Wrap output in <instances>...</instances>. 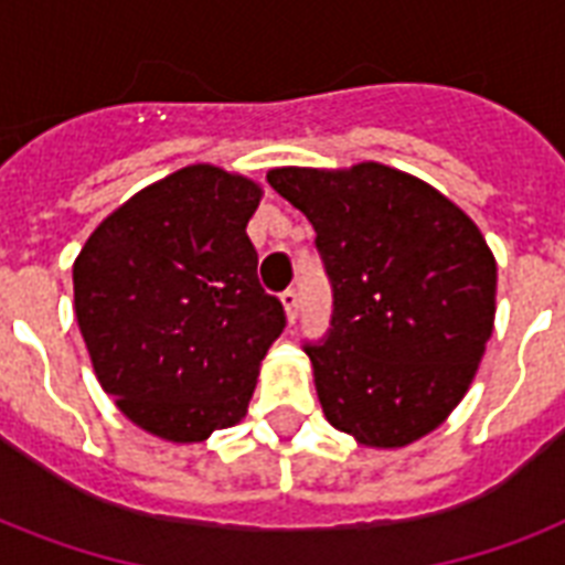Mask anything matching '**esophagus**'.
Returning <instances> with one entry per match:
<instances>
[{"label":"esophagus","mask_w":565,"mask_h":565,"mask_svg":"<svg viewBox=\"0 0 565 565\" xmlns=\"http://www.w3.org/2000/svg\"><path fill=\"white\" fill-rule=\"evenodd\" d=\"M281 305H284V310H287V319H290V326H292V322L299 319V292L292 290V287L290 290H284Z\"/></svg>","instance_id":"34e87169"}]
</instances>
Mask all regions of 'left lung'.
Segmentation results:
<instances>
[{
    "mask_svg": "<svg viewBox=\"0 0 565 565\" xmlns=\"http://www.w3.org/2000/svg\"><path fill=\"white\" fill-rule=\"evenodd\" d=\"M317 231L331 322L305 343L328 422L375 448L434 430L472 384L495 319V257L469 216L381 163L266 175Z\"/></svg>",
    "mask_w": 565,
    "mask_h": 565,
    "instance_id": "1",
    "label": "left lung"
}]
</instances>
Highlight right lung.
Returning a JSON list of instances; mask_svg holds the SVG:
<instances>
[{
	"instance_id": "obj_1",
	"label": "right lung",
	"mask_w": 565,
	"mask_h": 565,
	"mask_svg": "<svg viewBox=\"0 0 565 565\" xmlns=\"http://www.w3.org/2000/svg\"><path fill=\"white\" fill-rule=\"evenodd\" d=\"M248 179L195 163L131 195L75 257V319L102 390L154 437L199 443L246 416L287 326L257 281Z\"/></svg>"
}]
</instances>
